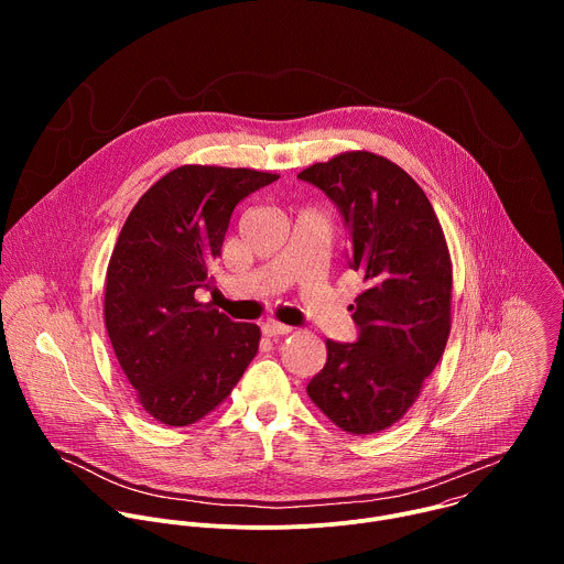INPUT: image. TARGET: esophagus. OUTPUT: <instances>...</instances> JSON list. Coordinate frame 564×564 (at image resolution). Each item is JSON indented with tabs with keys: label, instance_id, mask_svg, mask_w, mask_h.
Returning <instances> with one entry per match:
<instances>
[{
	"label": "esophagus",
	"instance_id": "34e87169",
	"mask_svg": "<svg viewBox=\"0 0 564 564\" xmlns=\"http://www.w3.org/2000/svg\"><path fill=\"white\" fill-rule=\"evenodd\" d=\"M292 328L290 326H283V324H276V321H268V324H263V335L270 337V339H276V337H285L290 335Z\"/></svg>",
	"mask_w": 564,
	"mask_h": 564
}]
</instances>
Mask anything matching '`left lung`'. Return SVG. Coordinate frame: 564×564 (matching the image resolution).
I'll return each instance as SVG.
<instances>
[{
  "mask_svg": "<svg viewBox=\"0 0 564 564\" xmlns=\"http://www.w3.org/2000/svg\"><path fill=\"white\" fill-rule=\"evenodd\" d=\"M301 181L324 189L350 234L357 344L326 341L328 359L307 383L314 406L350 435L397 424L415 404L451 335L453 263L424 189L370 151L314 163Z\"/></svg>",
  "mask_w": 564,
  "mask_h": 564,
  "instance_id": "obj_1",
  "label": "left lung"
}]
</instances>
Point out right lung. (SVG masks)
Instances as JSON below:
<instances>
[{"label": "right lung", "instance_id": "add662e5", "mask_svg": "<svg viewBox=\"0 0 564 564\" xmlns=\"http://www.w3.org/2000/svg\"><path fill=\"white\" fill-rule=\"evenodd\" d=\"M279 174L183 165L151 185L127 216L107 268L105 326L140 406L189 426L234 390L261 328L196 301L212 288L234 207Z\"/></svg>", "mask_w": 564, "mask_h": 564}]
</instances>
